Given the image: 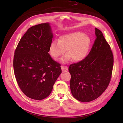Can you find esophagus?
Listing matches in <instances>:
<instances>
[{"instance_id": "1", "label": "esophagus", "mask_w": 123, "mask_h": 123, "mask_svg": "<svg viewBox=\"0 0 123 123\" xmlns=\"http://www.w3.org/2000/svg\"><path fill=\"white\" fill-rule=\"evenodd\" d=\"M61 69L62 71H67L68 70V67L67 66H61Z\"/></svg>"}]
</instances>
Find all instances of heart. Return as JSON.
<instances>
[{"mask_svg":"<svg viewBox=\"0 0 123 123\" xmlns=\"http://www.w3.org/2000/svg\"><path fill=\"white\" fill-rule=\"evenodd\" d=\"M91 40L89 36L82 32H74L60 36L58 41H52L49 46V53L57 59L66 51V55L62 61L65 62L72 59L79 61L87 55L89 50Z\"/></svg>","mask_w":123,"mask_h":123,"instance_id":"b5f03b06","label":"heart"}]
</instances>
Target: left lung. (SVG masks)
<instances>
[{
	"label": "left lung",
	"instance_id": "1",
	"mask_svg": "<svg viewBox=\"0 0 123 123\" xmlns=\"http://www.w3.org/2000/svg\"><path fill=\"white\" fill-rule=\"evenodd\" d=\"M96 40L84 59L70 65V89L72 96L81 102L98 98L111 81L114 57L101 31L95 28Z\"/></svg>",
	"mask_w": 123,
	"mask_h": 123
}]
</instances>
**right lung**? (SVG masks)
Instances as JSON below:
<instances>
[{
    "mask_svg": "<svg viewBox=\"0 0 123 123\" xmlns=\"http://www.w3.org/2000/svg\"><path fill=\"white\" fill-rule=\"evenodd\" d=\"M52 38L48 23L33 26L20 38L15 51L16 79L22 92L31 99L40 100L48 97L62 72L61 64L49 53Z\"/></svg>",
    "mask_w": 123,
    "mask_h": 123,
    "instance_id": "add662e5",
    "label": "right lung"
}]
</instances>
